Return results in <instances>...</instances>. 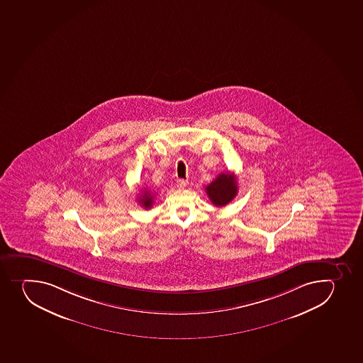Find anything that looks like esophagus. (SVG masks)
I'll list each match as a JSON object with an SVG mask.
<instances>
[{
  "mask_svg": "<svg viewBox=\"0 0 363 363\" xmlns=\"http://www.w3.org/2000/svg\"><path fill=\"white\" fill-rule=\"evenodd\" d=\"M189 183H188V181L186 180H179L177 181V186L179 188H181V189H183V188H186V186H188Z\"/></svg>",
  "mask_w": 363,
  "mask_h": 363,
  "instance_id": "obj_1",
  "label": "esophagus"
}]
</instances>
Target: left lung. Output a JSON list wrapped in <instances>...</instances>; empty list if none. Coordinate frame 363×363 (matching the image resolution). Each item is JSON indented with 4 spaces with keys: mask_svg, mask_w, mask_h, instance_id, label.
Listing matches in <instances>:
<instances>
[{
    "mask_svg": "<svg viewBox=\"0 0 363 363\" xmlns=\"http://www.w3.org/2000/svg\"><path fill=\"white\" fill-rule=\"evenodd\" d=\"M208 197L216 207H223L238 194V182L234 174L221 173L213 182L206 186Z\"/></svg>",
    "mask_w": 363,
    "mask_h": 363,
    "instance_id": "8db88e82",
    "label": "left lung"
}]
</instances>
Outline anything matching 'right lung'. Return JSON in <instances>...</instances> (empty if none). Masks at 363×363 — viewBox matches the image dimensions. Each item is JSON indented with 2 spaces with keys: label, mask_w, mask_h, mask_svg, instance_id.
Returning <instances> with one entry per match:
<instances>
[{
  "label": "right lung",
  "mask_w": 363,
  "mask_h": 363,
  "mask_svg": "<svg viewBox=\"0 0 363 363\" xmlns=\"http://www.w3.org/2000/svg\"><path fill=\"white\" fill-rule=\"evenodd\" d=\"M138 203L142 204V207L145 209H150L154 203V195L150 190L145 189L142 193L141 196L138 197Z\"/></svg>",
  "instance_id": "add662e5"
}]
</instances>
